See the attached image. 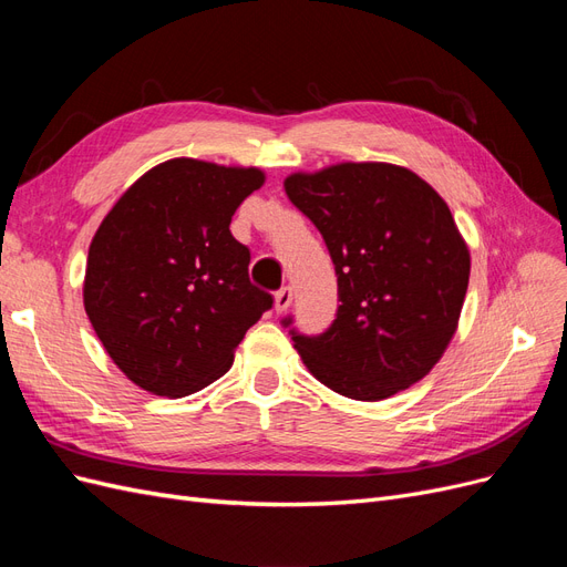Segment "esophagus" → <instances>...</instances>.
Masks as SVG:
<instances>
[{
  "label": "esophagus",
  "instance_id": "34e87169",
  "mask_svg": "<svg viewBox=\"0 0 567 567\" xmlns=\"http://www.w3.org/2000/svg\"><path fill=\"white\" fill-rule=\"evenodd\" d=\"M290 302H293V288L284 286L277 290V296H274V305H277V312H286Z\"/></svg>",
  "mask_w": 567,
  "mask_h": 567
}]
</instances>
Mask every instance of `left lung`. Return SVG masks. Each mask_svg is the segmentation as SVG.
Instances as JSON below:
<instances>
[{"instance_id": "left-lung-1", "label": "left lung", "mask_w": 567, "mask_h": 567, "mask_svg": "<svg viewBox=\"0 0 567 567\" xmlns=\"http://www.w3.org/2000/svg\"><path fill=\"white\" fill-rule=\"evenodd\" d=\"M288 200L312 221L338 277V310L319 336L281 319L317 381L379 402L419 383L447 350L471 255L435 188L406 167L340 163L290 175Z\"/></svg>"}]
</instances>
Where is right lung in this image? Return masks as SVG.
Listing matches in <instances>:
<instances>
[{"instance_id":"right-lung-1","label":"right lung","mask_w":567,"mask_h":567,"mask_svg":"<svg viewBox=\"0 0 567 567\" xmlns=\"http://www.w3.org/2000/svg\"><path fill=\"white\" fill-rule=\"evenodd\" d=\"M262 182L255 167L175 158L136 179L101 221L84 310L132 383L163 398L210 385L271 310L274 298L250 284V250L229 231Z\"/></svg>"}]
</instances>
